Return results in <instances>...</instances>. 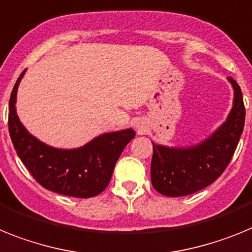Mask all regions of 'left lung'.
<instances>
[{
    "instance_id": "left-lung-1",
    "label": "left lung",
    "mask_w": 252,
    "mask_h": 252,
    "mask_svg": "<svg viewBox=\"0 0 252 252\" xmlns=\"http://www.w3.org/2000/svg\"><path fill=\"white\" fill-rule=\"evenodd\" d=\"M235 101L228 119L207 141L191 148H168L153 144L151 180L166 196H185L204 189L226 170L237 147L245 126L241 89L232 77Z\"/></svg>"
}]
</instances>
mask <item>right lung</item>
Masks as SVG:
<instances>
[{
  "label": "right lung",
  "instance_id": "obj_1",
  "mask_svg": "<svg viewBox=\"0 0 252 252\" xmlns=\"http://www.w3.org/2000/svg\"><path fill=\"white\" fill-rule=\"evenodd\" d=\"M17 78L8 104V132L17 156L41 187L76 198L99 195L110 183L114 166L124 147L134 138L132 129L102 134L78 150H57L28 133L17 118Z\"/></svg>",
  "mask_w": 252,
  "mask_h": 252
}]
</instances>
